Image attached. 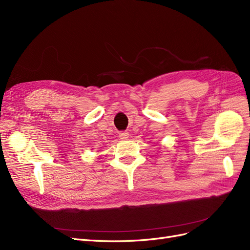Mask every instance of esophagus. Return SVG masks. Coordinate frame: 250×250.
I'll return each mask as SVG.
<instances>
[{
    "label": "esophagus",
    "mask_w": 250,
    "mask_h": 250,
    "mask_svg": "<svg viewBox=\"0 0 250 250\" xmlns=\"http://www.w3.org/2000/svg\"><path fill=\"white\" fill-rule=\"evenodd\" d=\"M119 137L121 140H127L128 138H129V133H128L127 131H121L119 133Z\"/></svg>",
    "instance_id": "esophagus-1"
}]
</instances>
